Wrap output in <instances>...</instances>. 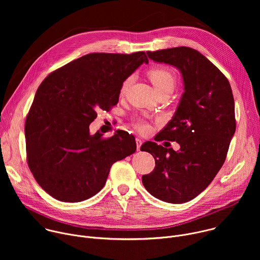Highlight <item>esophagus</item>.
<instances>
[{"label":"esophagus","mask_w":260,"mask_h":260,"mask_svg":"<svg viewBox=\"0 0 260 260\" xmlns=\"http://www.w3.org/2000/svg\"><path fill=\"white\" fill-rule=\"evenodd\" d=\"M142 143H143V142H142V140H141L140 138H137V139H136V144H137V149H138V150H140Z\"/></svg>","instance_id":"esophagus-1"}]
</instances>
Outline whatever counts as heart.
<instances>
[{
    "mask_svg": "<svg viewBox=\"0 0 260 260\" xmlns=\"http://www.w3.org/2000/svg\"><path fill=\"white\" fill-rule=\"evenodd\" d=\"M148 77L151 80L153 85L155 86L158 93L166 91V90H173L176 85V76L172 70L168 68H153L148 71ZM132 78H126L120 88V94H124L126 89L128 88V85L131 83ZM136 127L142 132V133H148L150 131V125L146 121L138 120L135 122Z\"/></svg>",
    "mask_w": 260,
    "mask_h": 260,
    "instance_id": "1",
    "label": "heart"
}]
</instances>
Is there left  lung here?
Wrapping results in <instances>:
<instances>
[{"label":"left lung","mask_w":260,"mask_h":260,"mask_svg":"<svg viewBox=\"0 0 260 260\" xmlns=\"http://www.w3.org/2000/svg\"><path fill=\"white\" fill-rule=\"evenodd\" d=\"M147 54L178 68L185 91L173 119L155 137L177 142L180 150L145 142L141 150L153 155L155 168L142 182L160 201L186 203L208 187L225 161L236 132L233 90L224 74L196 49L181 46Z\"/></svg>","instance_id":"left-lung-1"}]
</instances>
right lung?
Segmentation results:
<instances>
[{"mask_svg":"<svg viewBox=\"0 0 260 260\" xmlns=\"http://www.w3.org/2000/svg\"><path fill=\"white\" fill-rule=\"evenodd\" d=\"M143 62L132 54L89 53L53 71L37 89L25 119L26 160L37 183L66 203L85 201L106 183L112 165L133 154L135 137L89 133L99 109L118 103L123 81Z\"/></svg>","mask_w":260,"mask_h":260,"instance_id":"1","label":"right lung"}]
</instances>
